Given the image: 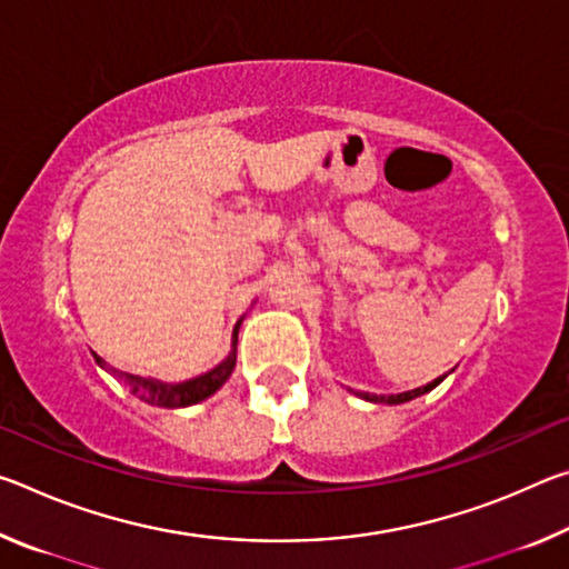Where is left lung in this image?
Returning a JSON list of instances; mask_svg holds the SVG:
<instances>
[{
    "instance_id": "left-lung-1",
    "label": "left lung",
    "mask_w": 569,
    "mask_h": 569,
    "mask_svg": "<svg viewBox=\"0 0 569 569\" xmlns=\"http://www.w3.org/2000/svg\"><path fill=\"white\" fill-rule=\"evenodd\" d=\"M441 379H437V381H431V383H427V387H419V389H411V391H403V393H397V397H377V393H361V397L366 399V401H377V403H403V401H409V399H417V397H421V393H427V391H431L437 387Z\"/></svg>"
}]
</instances>
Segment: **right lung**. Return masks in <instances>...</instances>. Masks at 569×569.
I'll use <instances>...</instances> for the list:
<instances>
[{
	"label": "right lung",
	"mask_w": 569,
	"mask_h": 569,
	"mask_svg": "<svg viewBox=\"0 0 569 569\" xmlns=\"http://www.w3.org/2000/svg\"><path fill=\"white\" fill-rule=\"evenodd\" d=\"M238 326L236 323V331H233V339H238ZM94 361H98L102 369H110L108 363H104L98 353H92ZM236 366V353H230L223 363H218L213 371L203 373V377L198 379H190V381H182V383H160V381H152V379H142V377H134V373H122L118 369H110L114 377H120L124 383H128L130 391L134 397L152 403V407H166V409H180V407H190V403H198L208 399L210 393H216L223 383L228 381L230 371H233Z\"/></svg>",
	"instance_id": "1"
}]
</instances>
